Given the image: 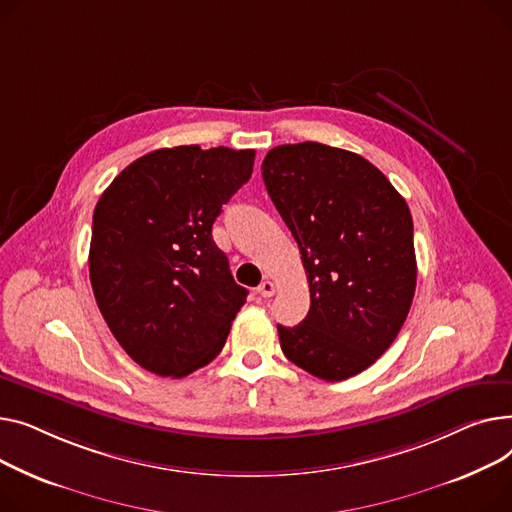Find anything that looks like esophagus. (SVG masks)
I'll return each mask as SVG.
<instances>
[{
    "label": "esophagus",
    "instance_id": "esophagus-1",
    "mask_svg": "<svg viewBox=\"0 0 512 512\" xmlns=\"http://www.w3.org/2000/svg\"><path fill=\"white\" fill-rule=\"evenodd\" d=\"M258 293H260L262 297H273V295H275V283L264 279V281L258 285Z\"/></svg>",
    "mask_w": 512,
    "mask_h": 512
}]
</instances>
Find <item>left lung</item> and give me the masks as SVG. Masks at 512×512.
<instances>
[{
	"instance_id": "obj_1",
	"label": "left lung",
	"mask_w": 512,
	"mask_h": 512,
	"mask_svg": "<svg viewBox=\"0 0 512 512\" xmlns=\"http://www.w3.org/2000/svg\"><path fill=\"white\" fill-rule=\"evenodd\" d=\"M262 179L310 283L308 316L277 326L285 357L326 382L364 372L397 339L413 302L405 198L364 157L320 142L268 150Z\"/></svg>"
}]
</instances>
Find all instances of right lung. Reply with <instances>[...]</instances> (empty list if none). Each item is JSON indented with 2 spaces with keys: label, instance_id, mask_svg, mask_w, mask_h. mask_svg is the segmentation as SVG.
<instances>
[{
  "label": "right lung",
  "instance_id": "right-lung-1",
  "mask_svg": "<svg viewBox=\"0 0 512 512\" xmlns=\"http://www.w3.org/2000/svg\"><path fill=\"white\" fill-rule=\"evenodd\" d=\"M254 150L198 144L153 150L119 173L93 215L88 270L97 306L124 351L182 378L221 353L248 289L213 239Z\"/></svg>",
  "mask_w": 512,
  "mask_h": 512
}]
</instances>
